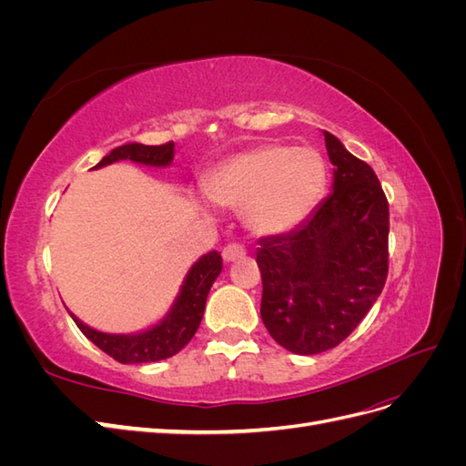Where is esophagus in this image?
I'll return each instance as SVG.
<instances>
[{
    "label": "esophagus",
    "instance_id": "obj_1",
    "mask_svg": "<svg viewBox=\"0 0 466 466\" xmlns=\"http://www.w3.org/2000/svg\"><path fill=\"white\" fill-rule=\"evenodd\" d=\"M221 257H223V260H225V262H235V260H238V258H243V257H245V248H243L241 245L231 243V245H228V247L223 248Z\"/></svg>",
    "mask_w": 466,
    "mask_h": 466
}]
</instances>
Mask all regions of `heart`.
<instances>
[{"instance_id":"1","label":"heart","mask_w":466,"mask_h":466,"mask_svg":"<svg viewBox=\"0 0 466 466\" xmlns=\"http://www.w3.org/2000/svg\"><path fill=\"white\" fill-rule=\"evenodd\" d=\"M327 165L313 149L266 144L223 161L206 178V192L223 208L243 209L262 235L288 231L319 206Z\"/></svg>"}]
</instances>
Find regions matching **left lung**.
<instances>
[{
  "instance_id": "obj_1",
  "label": "left lung",
  "mask_w": 466,
  "mask_h": 466,
  "mask_svg": "<svg viewBox=\"0 0 466 466\" xmlns=\"http://www.w3.org/2000/svg\"><path fill=\"white\" fill-rule=\"evenodd\" d=\"M332 192L289 233L262 237L260 317L274 340L313 356L354 332L385 288L389 202L373 168L324 132Z\"/></svg>"
}]
</instances>
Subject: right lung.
Masks as SVG:
<instances>
[{
  "instance_id": "obj_1",
  "label": "right lung",
  "mask_w": 466,
  "mask_h": 466,
  "mask_svg": "<svg viewBox=\"0 0 466 466\" xmlns=\"http://www.w3.org/2000/svg\"><path fill=\"white\" fill-rule=\"evenodd\" d=\"M175 157V144L168 142L163 146H144V144H126L116 149H112L108 155L98 161L93 168H101L110 163H116L122 159H130L139 165L149 167H167L171 165ZM223 268V260L218 250H211L198 262H194L188 270L185 281L180 286V293L167 313L163 320H159L155 327L137 332V334H108L95 330L87 324H83L76 315L77 329L86 334L89 340L101 348L105 354L120 363H149L167 360L185 348L192 336L198 330L206 299L211 284L219 276Z\"/></svg>"
}]
</instances>
